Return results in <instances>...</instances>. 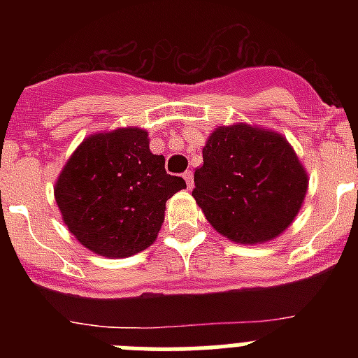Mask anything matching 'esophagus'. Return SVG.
<instances>
[{
  "label": "esophagus",
  "instance_id": "obj_1",
  "mask_svg": "<svg viewBox=\"0 0 358 358\" xmlns=\"http://www.w3.org/2000/svg\"><path fill=\"white\" fill-rule=\"evenodd\" d=\"M182 177H185V181H186V186H188V189L194 188V173H192L188 170V172L182 173Z\"/></svg>",
  "mask_w": 358,
  "mask_h": 358
}]
</instances>
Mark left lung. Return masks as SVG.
<instances>
[{"mask_svg": "<svg viewBox=\"0 0 358 358\" xmlns=\"http://www.w3.org/2000/svg\"><path fill=\"white\" fill-rule=\"evenodd\" d=\"M195 170L197 206L217 233L243 245L274 240L294 222L308 173L283 134L249 123L215 129Z\"/></svg>", "mask_w": 358, "mask_h": 358, "instance_id": "8db88e82", "label": "left lung"}]
</instances>
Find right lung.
<instances>
[{
    "label": "right lung",
    "mask_w": 358,
    "mask_h": 358,
    "mask_svg": "<svg viewBox=\"0 0 358 358\" xmlns=\"http://www.w3.org/2000/svg\"><path fill=\"white\" fill-rule=\"evenodd\" d=\"M148 132L118 127L87 136L66 161L53 195L62 222L85 249L127 258L156 242L166 201L186 188L152 154Z\"/></svg>",
    "instance_id": "1"
}]
</instances>
